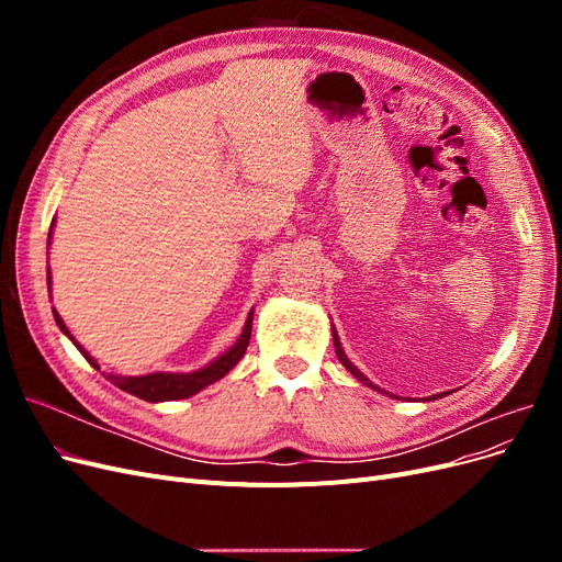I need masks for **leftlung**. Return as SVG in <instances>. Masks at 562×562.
<instances>
[{
  "instance_id": "left-lung-1",
  "label": "left lung",
  "mask_w": 562,
  "mask_h": 562,
  "mask_svg": "<svg viewBox=\"0 0 562 562\" xmlns=\"http://www.w3.org/2000/svg\"><path fill=\"white\" fill-rule=\"evenodd\" d=\"M333 342H335V353H337V359H339V363H342L349 372H351V375L356 378V380H359V382H363V384H368L370 389H378L380 391V386H375V384H372L366 375H363V372L359 370V368H356L349 359H347V353H345V349H342V345H339V337H337V330H333ZM440 396H443V394H438V398ZM431 398H436V396H431Z\"/></svg>"
}]
</instances>
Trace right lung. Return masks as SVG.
I'll use <instances>...</instances> for the list:
<instances>
[{"label": "right lung", "mask_w": 562, "mask_h": 562, "mask_svg": "<svg viewBox=\"0 0 562 562\" xmlns=\"http://www.w3.org/2000/svg\"><path fill=\"white\" fill-rule=\"evenodd\" d=\"M54 223H56V220H54ZM54 223H50V229H48V241H46L48 246H50V232H54ZM46 281H48V288H50V269L48 267H46ZM54 318L58 323V328L63 330V335L72 339V345L81 351L83 359H87L95 370H100L98 361L70 335V330H67V326H65L60 314L56 310H54ZM250 330H252V310L248 312L246 326H244L239 339H236V342L225 353H220L215 361H211L209 366H203L194 372H149V375H135V378L105 375V372H103V375L108 380H112L119 389L126 391V394H133V396H138V398L149 401V403L190 398V396L199 394L201 389H206L209 384L223 380L227 372L244 359V353H246L248 342H250Z\"/></svg>", "instance_id": "1"}]
</instances>
